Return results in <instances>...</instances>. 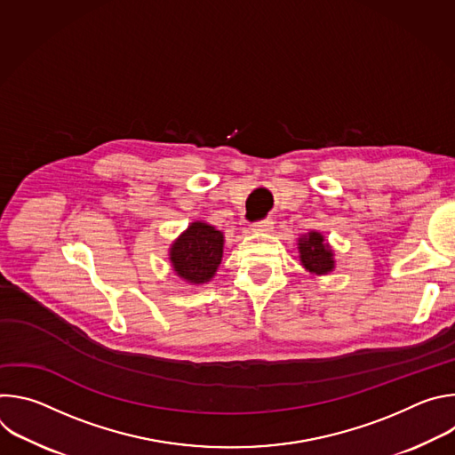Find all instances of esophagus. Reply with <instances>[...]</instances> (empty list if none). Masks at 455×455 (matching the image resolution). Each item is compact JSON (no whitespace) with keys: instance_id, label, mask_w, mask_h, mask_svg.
Here are the masks:
<instances>
[{"instance_id":"esophagus-1","label":"esophagus","mask_w":455,"mask_h":455,"mask_svg":"<svg viewBox=\"0 0 455 455\" xmlns=\"http://www.w3.org/2000/svg\"><path fill=\"white\" fill-rule=\"evenodd\" d=\"M250 230L253 234H270L274 230V221L272 220H265V221H259V223H253L250 227Z\"/></svg>"}]
</instances>
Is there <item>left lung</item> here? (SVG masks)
Here are the masks:
<instances>
[{
	"instance_id": "obj_1",
	"label": "left lung",
	"mask_w": 455,
	"mask_h": 455,
	"mask_svg": "<svg viewBox=\"0 0 455 455\" xmlns=\"http://www.w3.org/2000/svg\"><path fill=\"white\" fill-rule=\"evenodd\" d=\"M299 261L311 275H328L335 270V250L322 232L309 230L297 239Z\"/></svg>"
}]
</instances>
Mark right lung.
<instances>
[{
  "label": "right lung",
  "mask_w": 455,
  "mask_h": 455,
  "mask_svg": "<svg viewBox=\"0 0 455 455\" xmlns=\"http://www.w3.org/2000/svg\"><path fill=\"white\" fill-rule=\"evenodd\" d=\"M225 248V234L205 221H192L169 246L172 272L187 284H207L214 279Z\"/></svg>",
  "instance_id": "obj_1"
}]
</instances>
